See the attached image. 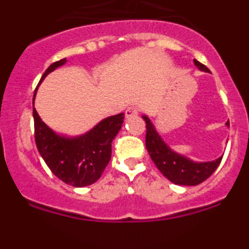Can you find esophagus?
<instances>
[{"mask_svg":"<svg viewBox=\"0 0 249 249\" xmlns=\"http://www.w3.org/2000/svg\"><path fill=\"white\" fill-rule=\"evenodd\" d=\"M137 114H138V111H137V108H135V107H128V108L126 109V117L127 118L135 117V116H137Z\"/></svg>","mask_w":249,"mask_h":249,"instance_id":"esophagus-1","label":"esophagus"}]
</instances>
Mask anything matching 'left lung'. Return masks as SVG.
<instances>
[{"label":"left lung","mask_w":249,"mask_h":249,"mask_svg":"<svg viewBox=\"0 0 249 249\" xmlns=\"http://www.w3.org/2000/svg\"><path fill=\"white\" fill-rule=\"evenodd\" d=\"M193 62L199 71L210 72V70L201 62H198L197 59H193ZM142 118L146 122L147 128V151L157 168L163 173L167 179H169L175 184L197 186L206 181L221 163L223 156L214 160H210V162H195L186 156L179 155L164 142L147 114H142ZM226 126L230 127V122H226Z\"/></svg>","instance_id":"8db88e82"}]
</instances>
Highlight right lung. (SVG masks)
<instances>
[{
    "mask_svg": "<svg viewBox=\"0 0 249 249\" xmlns=\"http://www.w3.org/2000/svg\"><path fill=\"white\" fill-rule=\"evenodd\" d=\"M67 62L52 63L42 74L38 86L48 73ZM37 86V89H38ZM37 89L34 94L36 97ZM124 113L109 116L80 136L57 133L46 124L34 107L35 141L39 155L57 178L73 187H86L100 179L112 155V141L122 127Z\"/></svg>",
    "mask_w": 249,
    "mask_h": 249,
    "instance_id": "right-lung-1",
    "label": "right lung"
}]
</instances>
